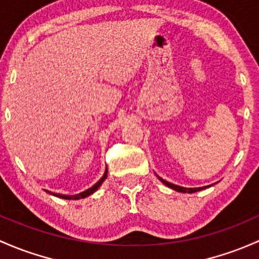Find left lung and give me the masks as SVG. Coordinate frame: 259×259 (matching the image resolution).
Wrapping results in <instances>:
<instances>
[{
    "mask_svg": "<svg viewBox=\"0 0 259 259\" xmlns=\"http://www.w3.org/2000/svg\"><path fill=\"white\" fill-rule=\"evenodd\" d=\"M157 178H159L160 181H161L164 185H166L167 187H170V189L175 190V191H178V192H184V194H194V192L201 191V190H205V189H207V187L212 186V185H208V186H203V187H182V186H179V185L171 184V182L166 181V180L161 179L160 176H157Z\"/></svg>",
    "mask_w": 259,
    "mask_h": 259,
    "instance_id": "1",
    "label": "left lung"
}]
</instances>
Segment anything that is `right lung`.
<instances>
[{
  "label": "right lung",
  "instance_id": "obj_1",
  "mask_svg": "<svg viewBox=\"0 0 259 259\" xmlns=\"http://www.w3.org/2000/svg\"><path fill=\"white\" fill-rule=\"evenodd\" d=\"M107 174H108V168H105L104 175H103L102 178H100L99 181H98L95 185H93V186H92L91 189L85 190V191L80 192V194L69 196V195H62V194H53V192H51V191H47V192H48V194L53 195V196H57V197H59V198H64V200H80V198H85V197H88V196H91L92 194H94V192L97 191V190L99 189L100 186H102V184H103V182H104V180L107 179V176H108Z\"/></svg>",
  "mask_w": 259,
  "mask_h": 259
}]
</instances>
